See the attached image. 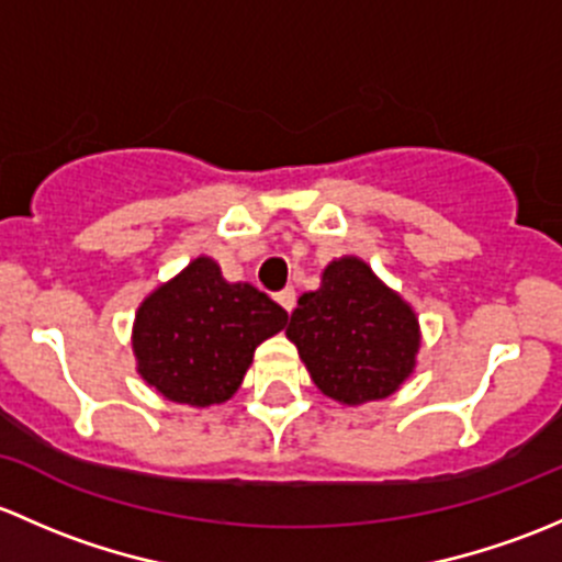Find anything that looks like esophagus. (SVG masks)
Returning a JSON list of instances; mask_svg holds the SVG:
<instances>
[{
    "instance_id": "34e87169",
    "label": "esophagus",
    "mask_w": 562,
    "mask_h": 562,
    "mask_svg": "<svg viewBox=\"0 0 562 562\" xmlns=\"http://www.w3.org/2000/svg\"><path fill=\"white\" fill-rule=\"evenodd\" d=\"M276 300H279V305L286 314H292L294 308V300H297V294H294V289H281L279 294H276Z\"/></svg>"
}]
</instances>
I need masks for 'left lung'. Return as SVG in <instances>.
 <instances>
[{"mask_svg":"<svg viewBox=\"0 0 562 562\" xmlns=\"http://www.w3.org/2000/svg\"><path fill=\"white\" fill-rule=\"evenodd\" d=\"M286 338L322 395L362 406L395 395L416 368V311L360 257L333 259L322 283L303 292Z\"/></svg>","mask_w":562,"mask_h":562,"instance_id":"8db88e82","label":"left lung"}]
</instances>
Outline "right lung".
<instances>
[{
    "label": "right lung",
    "instance_id": "add662e5",
    "mask_svg": "<svg viewBox=\"0 0 562 562\" xmlns=\"http://www.w3.org/2000/svg\"><path fill=\"white\" fill-rule=\"evenodd\" d=\"M283 324L279 303L251 283L227 281L216 259L202 254L135 311L137 373L165 401L218 406L238 392L257 346Z\"/></svg>",
    "mask_w": 562,
    "mask_h": 562
}]
</instances>
